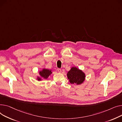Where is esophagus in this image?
Wrapping results in <instances>:
<instances>
[{
    "label": "esophagus",
    "mask_w": 122,
    "mask_h": 122,
    "mask_svg": "<svg viewBox=\"0 0 122 122\" xmlns=\"http://www.w3.org/2000/svg\"><path fill=\"white\" fill-rule=\"evenodd\" d=\"M58 72H59V73L61 72V69H60V68H59V69H58Z\"/></svg>",
    "instance_id": "esophagus-1"
}]
</instances>
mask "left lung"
<instances>
[{
  "label": "left lung",
  "instance_id": "1",
  "mask_svg": "<svg viewBox=\"0 0 122 122\" xmlns=\"http://www.w3.org/2000/svg\"><path fill=\"white\" fill-rule=\"evenodd\" d=\"M67 78L71 84L80 85L83 83L85 79V74L81 70L76 67H71L67 73Z\"/></svg>",
  "mask_w": 122,
  "mask_h": 122
}]
</instances>
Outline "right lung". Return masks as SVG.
Wrapping results in <instances>:
<instances>
[{"instance_id": "add662e5", "label": "right lung", "mask_w": 122, "mask_h": 122, "mask_svg": "<svg viewBox=\"0 0 122 122\" xmlns=\"http://www.w3.org/2000/svg\"><path fill=\"white\" fill-rule=\"evenodd\" d=\"M52 73V70L47 69H43L41 71H39L40 77H37V80L38 81H40L42 80V78H43L44 79H47L48 77Z\"/></svg>"}]
</instances>
